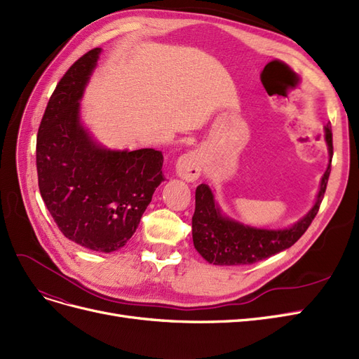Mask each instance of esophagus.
<instances>
[{"label": "esophagus", "mask_w": 359, "mask_h": 359, "mask_svg": "<svg viewBox=\"0 0 359 359\" xmlns=\"http://www.w3.org/2000/svg\"><path fill=\"white\" fill-rule=\"evenodd\" d=\"M203 159L198 152H188L179 158L176 164L177 176L187 182H195L201 176Z\"/></svg>", "instance_id": "obj_1"}]
</instances>
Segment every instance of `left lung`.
<instances>
[{
	"label": "left lung",
	"instance_id": "1",
	"mask_svg": "<svg viewBox=\"0 0 359 359\" xmlns=\"http://www.w3.org/2000/svg\"><path fill=\"white\" fill-rule=\"evenodd\" d=\"M325 140L330 150V165L320 182L318 198L311 210L291 228L264 229L240 224L219 210L212 189L201 183L195 191V212L192 216V240L200 255L215 265H248L270 258L302 237L319 212L331 172L332 133L325 126Z\"/></svg>",
	"mask_w": 359,
	"mask_h": 359
}]
</instances>
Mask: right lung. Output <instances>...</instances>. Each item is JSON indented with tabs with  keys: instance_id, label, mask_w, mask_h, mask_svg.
I'll return each mask as SVG.
<instances>
[{
	"instance_id": "1",
	"label": "right lung",
	"mask_w": 359,
	"mask_h": 359,
	"mask_svg": "<svg viewBox=\"0 0 359 359\" xmlns=\"http://www.w3.org/2000/svg\"><path fill=\"white\" fill-rule=\"evenodd\" d=\"M100 48L68 68L44 110L37 134L41 198L61 233L86 249L110 253L125 246L159 183L161 150L98 146L79 119V101Z\"/></svg>"
}]
</instances>
